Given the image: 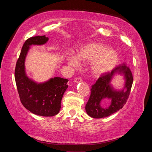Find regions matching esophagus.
I'll return each instance as SVG.
<instances>
[{
	"mask_svg": "<svg viewBox=\"0 0 152 152\" xmlns=\"http://www.w3.org/2000/svg\"><path fill=\"white\" fill-rule=\"evenodd\" d=\"M82 82V79L80 77L77 78V79L74 80V82H75V83H79V82Z\"/></svg>",
	"mask_w": 152,
	"mask_h": 152,
	"instance_id": "1",
	"label": "esophagus"
}]
</instances>
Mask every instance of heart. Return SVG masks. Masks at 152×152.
I'll use <instances>...</instances> for the list:
<instances>
[{
	"label": "heart",
	"instance_id": "1",
	"mask_svg": "<svg viewBox=\"0 0 152 152\" xmlns=\"http://www.w3.org/2000/svg\"><path fill=\"white\" fill-rule=\"evenodd\" d=\"M77 58L80 61L91 64V71L96 75H101L111 72L118 61V54L115 49L108 48L102 43L90 42L82 46ZM75 56H70L69 65L76 67L79 61Z\"/></svg>",
	"mask_w": 152,
	"mask_h": 152
}]
</instances>
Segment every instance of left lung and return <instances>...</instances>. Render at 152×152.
I'll use <instances>...</instances> for the list:
<instances>
[{
    "mask_svg": "<svg viewBox=\"0 0 152 152\" xmlns=\"http://www.w3.org/2000/svg\"><path fill=\"white\" fill-rule=\"evenodd\" d=\"M116 73L124 75L126 80L124 88L120 91L114 90L110 84L113 75ZM132 82V72L126 64L118 65L111 72L102 75L91 89L90 97L86 105V111L88 115L101 118L118 111L127 102ZM108 104L109 105L105 106Z\"/></svg>",
    "mask_w": 152,
    "mask_h": 152,
    "instance_id": "1",
    "label": "left lung"
}]
</instances>
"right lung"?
Returning <instances> with one entry per match:
<instances>
[{
	"mask_svg": "<svg viewBox=\"0 0 152 152\" xmlns=\"http://www.w3.org/2000/svg\"><path fill=\"white\" fill-rule=\"evenodd\" d=\"M49 38L42 36L32 37L23 45L15 72L18 94L22 104L32 113L43 117L57 115L61 108L63 96L68 88V79L56 77L43 83H37L27 77L25 61L30 46L43 45Z\"/></svg>",
	"mask_w": 152,
	"mask_h": 152,
	"instance_id": "right-lung-1",
	"label": "right lung"
}]
</instances>
